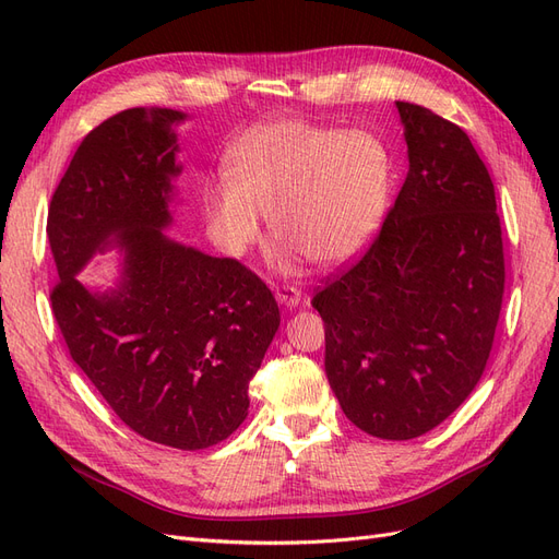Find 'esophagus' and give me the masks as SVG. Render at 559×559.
Listing matches in <instances>:
<instances>
[{
  "instance_id": "esophagus-1",
  "label": "esophagus",
  "mask_w": 559,
  "mask_h": 559,
  "mask_svg": "<svg viewBox=\"0 0 559 559\" xmlns=\"http://www.w3.org/2000/svg\"><path fill=\"white\" fill-rule=\"evenodd\" d=\"M275 298L286 308H296L300 302V289L292 284H275Z\"/></svg>"
}]
</instances>
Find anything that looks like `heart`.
<instances>
[{"label": "heart", "instance_id": "heart-1", "mask_svg": "<svg viewBox=\"0 0 559 559\" xmlns=\"http://www.w3.org/2000/svg\"><path fill=\"white\" fill-rule=\"evenodd\" d=\"M226 177L202 191L214 238L230 257L261 240L263 216L280 238V261L343 265L373 238L392 165L366 130H335L300 118L249 128L226 154Z\"/></svg>", "mask_w": 559, "mask_h": 559}]
</instances>
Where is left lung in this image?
<instances>
[{
  "mask_svg": "<svg viewBox=\"0 0 559 559\" xmlns=\"http://www.w3.org/2000/svg\"><path fill=\"white\" fill-rule=\"evenodd\" d=\"M405 177L364 257L326 280V378L352 425L411 441L478 384L503 298L495 183L468 134L427 107L396 103Z\"/></svg>",
  "mask_w": 559,
  "mask_h": 559,
  "instance_id": "1",
  "label": "left lung"
}]
</instances>
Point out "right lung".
<instances>
[{
  "label": "right lung",
  "mask_w": 559,
  "mask_h": 559,
  "mask_svg": "<svg viewBox=\"0 0 559 559\" xmlns=\"http://www.w3.org/2000/svg\"><path fill=\"white\" fill-rule=\"evenodd\" d=\"M175 109H126L86 134L48 207L58 267L50 308L74 364L126 427L177 450L222 443L249 408L280 326L265 282L240 261L167 238ZM111 234L127 253L114 293L75 273Z\"/></svg>",
  "instance_id": "1"
}]
</instances>
